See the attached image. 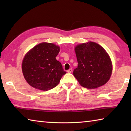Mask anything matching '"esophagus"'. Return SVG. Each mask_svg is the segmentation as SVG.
<instances>
[{
    "label": "esophagus",
    "mask_w": 131,
    "mask_h": 131,
    "mask_svg": "<svg viewBox=\"0 0 131 131\" xmlns=\"http://www.w3.org/2000/svg\"><path fill=\"white\" fill-rule=\"evenodd\" d=\"M72 69H69L67 70V72L68 73H70L72 72Z\"/></svg>",
    "instance_id": "34e87169"
}]
</instances>
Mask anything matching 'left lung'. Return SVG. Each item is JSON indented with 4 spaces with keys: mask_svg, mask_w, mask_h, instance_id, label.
Returning <instances> with one entry per match:
<instances>
[{
    "mask_svg": "<svg viewBox=\"0 0 131 131\" xmlns=\"http://www.w3.org/2000/svg\"><path fill=\"white\" fill-rule=\"evenodd\" d=\"M78 66L73 75L83 87L94 89L109 80L113 65L106 51L97 43L88 41L74 48Z\"/></svg>",
    "mask_w": 131,
    "mask_h": 131,
    "instance_id": "1",
    "label": "left lung"
}]
</instances>
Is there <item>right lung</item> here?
<instances>
[{"label":"right lung","mask_w":131,"mask_h":131,"mask_svg":"<svg viewBox=\"0 0 131 131\" xmlns=\"http://www.w3.org/2000/svg\"><path fill=\"white\" fill-rule=\"evenodd\" d=\"M60 51L58 46L43 42L26 53L22 62L24 78L30 86L41 91L54 88L66 72L56 57Z\"/></svg>","instance_id":"add662e5"}]
</instances>
